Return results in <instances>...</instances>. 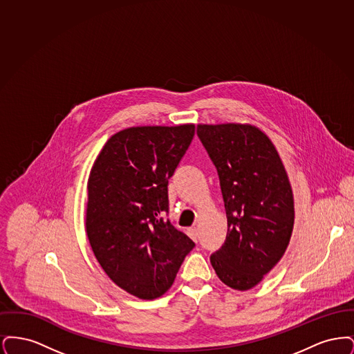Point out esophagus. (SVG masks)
Returning a JSON list of instances; mask_svg holds the SVG:
<instances>
[{
	"label": "esophagus",
	"mask_w": 354,
	"mask_h": 354,
	"mask_svg": "<svg viewBox=\"0 0 354 354\" xmlns=\"http://www.w3.org/2000/svg\"><path fill=\"white\" fill-rule=\"evenodd\" d=\"M187 234H188V236H189L194 241H198V228H196V227L188 228V230H187Z\"/></svg>",
	"instance_id": "1"
}]
</instances>
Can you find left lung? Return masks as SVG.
<instances>
[{
  "instance_id": "left-lung-1",
  "label": "left lung",
  "mask_w": 354,
  "mask_h": 354,
  "mask_svg": "<svg viewBox=\"0 0 354 354\" xmlns=\"http://www.w3.org/2000/svg\"><path fill=\"white\" fill-rule=\"evenodd\" d=\"M219 175L228 232L211 264L225 286H257L286 253L295 224L293 192L280 155L252 124H198Z\"/></svg>"
}]
</instances>
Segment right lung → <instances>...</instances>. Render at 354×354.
Returning <instances> with one entry per match:
<instances>
[{"label": "right lung", "mask_w": 354, "mask_h": 354, "mask_svg": "<svg viewBox=\"0 0 354 354\" xmlns=\"http://www.w3.org/2000/svg\"><path fill=\"white\" fill-rule=\"evenodd\" d=\"M195 124L138 126L113 135L87 180L86 234L106 274L123 290L153 300L169 290L195 243L169 212V179Z\"/></svg>", "instance_id": "add662e5"}]
</instances>
